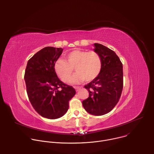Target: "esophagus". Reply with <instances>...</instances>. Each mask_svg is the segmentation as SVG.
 <instances>
[{
	"instance_id": "34e87169",
	"label": "esophagus",
	"mask_w": 154,
	"mask_h": 154,
	"mask_svg": "<svg viewBox=\"0 0 154 154\" xmlns=\"http://www.w3.org/2000/svg\"><path fill=\"white\" fill-rule=\"evenodd\" d=\"M74 88L75 89V90H76L77 91H78L81 88H80V86H74Z\"/></svg>"
}]
</instances>
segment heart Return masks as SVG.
Masks as SVG:
<instances>
[{
	"label": "heart",
	"instance_id": "heart-1",
	"mask_svg": "<svg viewBox=\"0 0 154 154\" xmlns=\"http://www.w3.org/2000/svg\"><path fill=\"white\" fill-rule=\"evenodd\" d=\"M65 59L57 60L54 67L55 73L65 83L69 80L74 68L77 73L70 80L72 83L91 82L102 70V58L96 51L74 50L65 55Z\"/></svg>",
	"mask_w": 154,
	"mask_h": 154
}]
</instances>
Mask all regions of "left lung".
Here are the masks:
<instances>
[{
  "instance_id": "1",
  "label": "left lung",
  "mask_w": 154,
  "mask_h": 154,
  "mask_svg": "<svg viewBox=\"0 0 154 154\" xmlns=\"http://www.w3.org/2000/svg\"><path fill=\"white\" fill-rule=\"evenodd\" d=\"M94 51L101 57L102 68L99 76L85 88L89 97L83 100L85 110L95 116L111 112L119 100L123 89L122 63L116 53L98 43Z\"/></svg>"
}]
</instances>
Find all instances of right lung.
I'll return each mask as SVG.
<instances>
[{
  "instance_id": "add662e5",
  "label": "right lung",
  "mask_w": 154,
  "mask_h": 154,
  "mask_svg": "<svg viewBox=\"0 0 154 154\" xmlns=\"http://www.w3.org/2000/svg\"><path fill=\"white\" fill-rule=\"evenodd\" d=\"M63 49L46 47L29 61L24 74L29 99L41 116L55 119L69 108V101L75 94L72 86L61 82L54 71V64Z\"/></svg>"
}]
</instances>
